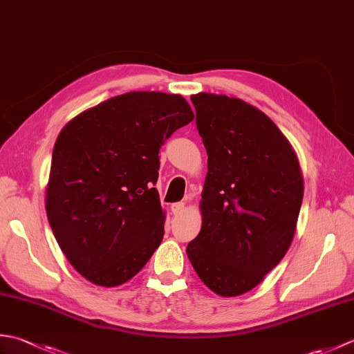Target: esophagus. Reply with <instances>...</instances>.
Segmentation results:
<instances>
[{
    "instance_id": "obj_1",
    "label": "esophagus",
    "mask_w": 354,
    "mask_h": 354,
    "mask_svg": "<svg viewBox=\"0 0 354 354\" xmlns=\"http://www.w3.org/2000/svg\"><path fill=\"white\" fill-rule=\"evenodd\" d=\"M184 208H185V205L183 204V202H178V204H173L171 205V213L175 214V216H179V214H183Z\"/></svg>"
}]
</instances>
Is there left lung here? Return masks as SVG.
<instances>
[{"label":"left lung","instance_id":"8db88e82","mask_svg":"<svg viewBox=\"0 0 354 354\" xmlns=\"http://www.w3.org/2000/svg\"><path fill=\"white\" fill-rule=\"evenodd\" d=\"M208 155L202 228L187 255L207 288L239 297L265 280L295 236L304 183L289 140L236 97L192 95Z\"/></svg>","mask_w":354,"mask_h":354}]
</instances>
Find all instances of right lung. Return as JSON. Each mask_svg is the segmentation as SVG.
I'll return each mask as SVG.
<instances>
[{"mask_svg": "<svg viewBox=\"0 0 354 354\" xmlns=\"http://www.w3.org/2000/svg\"><path fill=\"white\" fill-rule=\"evenodd\" d=\"M194 118L183 95L133 91L70 120L55 142L45 209L71 266L103 288L129 281L164 236L160 147Z\"/></svg>", "mask_w": 354, "mask_h": 354, "instance_id": "add662e5", "label": "right lung"}]
</instances>
